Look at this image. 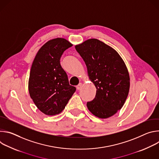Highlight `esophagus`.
Instances as JSON below:
<instances>
[{
	"mask_svg": "<svg viewBox=\"0 0 159 159\" xmlns=\"http://www.w3.org/2000/svg\"><path fill=\"white\" fill-rule=\"evenodd\" d=\"M82 86V83H79V85H77L76 88H77V90H79V89H81Z\"/></svg>",
	"mask_w": 159,
	"mask_h": 159,
	"instance_id": "obj_1",
	"label": "esophagus"
}]
</instances>
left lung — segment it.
Masks as SVG:
<instances>
[{"mask_svg":"<svg viewBox=\"0 0 159 159\" xmlns=\"http://www.w3.org/2000/svg\"><path fill=\"white\" fill-rule=\"evenodd\" d=\"M75 47L97 89L95 98L87 103L88 109L102 119L115 115L123 106L129 89L125 61L115 49L98 39H89Z\"/></svg>","mask_w":159,"mask_h":159,"instance_id":"8db88e82","label":"left lung"}]
</instances>
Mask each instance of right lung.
<instances>
[{
  "label": "right lung",
  "mask_w": 159,
  "mask_h": 159,
  "mask_svg": "<svg viewBox=\"0 0 159 159\" xmlns=\"http://www.w3.org/2000/svg\"><path fill=\"white\" fill-rule=\"evenodd\" d=\"M73 44L63 38L52 39L38 50L31 68L28 90L38 109L44 115L53 116L65 107L76 88L70 85L60 65V58Z\"/></svg>",
  "instance_id": "right-lung-1"
}]
</instances>
